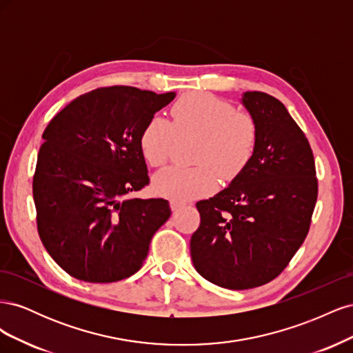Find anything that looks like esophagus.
Segmentation results:
<instances>
[{
  "label": "esophagus",
  "mask_w": 353,
  "mask_h": 353,
  "mask_svg": "<svg viewBox=\"0 0 353 353\" xmlns=\"http://www.w3.org/2000/svg\"><path fill=\"white\" fill-rule=\"evenodd\" d=\"M183 206H184L183 203H179V201H175V200L170 201V209H172V212H176V210H179V209L183 208Z\"/></svg>",
  "instance_id": "1"
}]
</instances>
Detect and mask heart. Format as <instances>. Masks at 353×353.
<instances>
[{
    "instance_id": "heart-1",
    "label": "heart",
    "mask_w": 353,
    "mask_h": 353,
    "mask_svg": "<svg viewBox=\"0 0 353 353\" xmlns=\"http://www.w3.org/2000/svg\"><path fill=\"white\" fill-rule=\"evenodd\" d=\"M172 123L162 116L147 121L140 134L143 157L163 165L172 150L175 132L196 135V166H168L154 175L159 196L187 201L208 196L218 187V175L230 183L248 168L258 147L259 130L253 116L208 92H188L170 109Z\"/></svg>"
}]
</instances>
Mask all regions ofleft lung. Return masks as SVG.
Segmentation results:
<instances>
[{
    "instance_id": "1",
    "label": "left lung",
    "mask_w": 353,
    "mask_h": 353,
    "mask_svg": "<svg viewBox=\"0 0 353 353\" xmlns=\"http://www.w3.org/2000/svg\"><path fill=\"white\" fill-rule=\"evenodd\" d=\"M241 103L258 123V147L225 190L197 201L200 225L190 241L197 272L230 290L263 285L284 271L318 197L312 148L284 104L261 91L244 92Z\"/></svg>"
}]
</instances>
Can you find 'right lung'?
I'll return each mask as SVG.
<instances>
[{"label": "right lung", "instance_id": "1", "mask_svg": "<svg viewBox=\"0 0 353 353\" xmlns=\"http://www.w3.org/2000/svg\"><path fill=\"white\" fill-rule=\"evenodd\" d=\"M175 99L134 87L90 91L42 134L34 201L39 239L60 268L88 283L128 279L143 266L168 200L130 199L148 185L140 148L144 125Z\"/></svg>", "mask_w": 353, "mask_h": 353}]
</instances>
